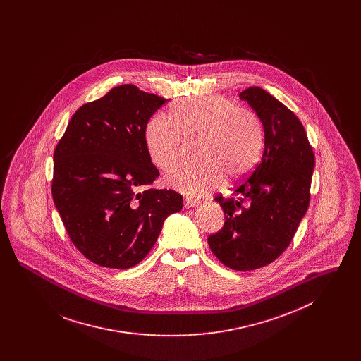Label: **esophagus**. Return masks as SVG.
Wrapping results in <instances>:
<instances>
[{"instance_id":"1","label":"esophagus","mask_w":361,"mask_h":361,"mask_svg":"<svg viewBox=\"0 0 361 361\" xmlns=\"http://www.w3.org/2000/svg\"><path fill=\"white\" fill-rule=\"evenodd\" d=\"M200 202L199 200H195V199H185L184 200V207L185 208H193V207L197 206Z\"/></svg>"}]
</instances>
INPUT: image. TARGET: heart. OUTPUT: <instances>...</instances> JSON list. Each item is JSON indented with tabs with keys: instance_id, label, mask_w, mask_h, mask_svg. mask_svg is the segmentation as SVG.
<instances>
[{
	"instance_id": "obj_1",
	"label": "heart",
	"mask_w": 361,
	"mask_h": 361,
	"mask_svg": "<svg viewBox=\"0 0 361 361\" xmlns=\"http://www.w3.org/2000/svg\"><path fill=\"white\" fill-rule=\"evenodd\" d=\"M173 123L153 116L145 130V143L153 164L171 171L181 159L184 142L199 137L195 157L166 177L171 188L199 197L221 187L226 176L238 180L252 172L261 158L265 131L257 114L218 94L188 97L171 108Z\"/></svg>"
}]
</instances>
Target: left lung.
<instances>
[{"label":"left lung","instance_id":"1","mask_svg":"<svg viewBox=\"0 0 361 361\" xmlns=\"http://www.w3.org/2000/svg\"><path fill=\"white\" fill-rule=\"evenodd\" d=\"M264 124V153L252 174L234 189L238 200L215 197L224 227L208 237L212 253L234 271H253L275 261L290 245L310 203L315 158L303 124L267 90L240 93Z\"/></svg>","mask_w":361,"mask_h":361}]
</instances>
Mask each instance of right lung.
Instances as JSON below:
<instances>
[{
    "instance_id": "1",
    "label": "right lung",
    "mask_w": 361,
    "mask_h": 361,
    "mask_svg": "<svg viewBox=\"0 0 361 361\" xmlns=\"http://www.w3.org/2000/svg\"><path fill=\"white\" fill-rule=\"evenodd\" d=\"M166 99L131 84L112 87L70 119L54 152L52 199L74 246L92 262L127 269L154 246L183 196L145 189L159 172L145 143Z\"/></svg>"
}]
</instances>
